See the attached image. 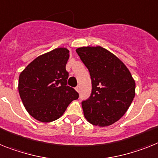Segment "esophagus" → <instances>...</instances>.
I'll list each match as a JSON object with an SVG mask.
<instances>
[{"label":"esophagus","mask_w":158,"mask_h":158,"mask_svg":"<svg viewBox=\"0 0 158 158\" xmlns=\"http://www.w3.org/2000/svg\"><path fill=\"white\" fill-rule=\"evenodd\" d=\"M75 90H76L78 92H79V91H80V87H79V86H77V87H75Z\"/></svg>","instance_id":"34e87169"}]
</instances>
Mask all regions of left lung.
Segmentation results:
<instances>
[{"instance_id":"left-lung-1","label":"left lung","mask_w":158,"mask_h":158,"mask_svg":"<svg viewBox=\"0 0 158 158\" xmlns=\"http://www.w3.org/2000/svg\"><path fill=\"white\" fill-rule=\"evenodd\" d=\"M76 52L88 69L92 84L90 97L82 102L84 116L94 125H111L132 104L135 80L124 63L102 46H83Z\"/></svg>"}]
</instances>
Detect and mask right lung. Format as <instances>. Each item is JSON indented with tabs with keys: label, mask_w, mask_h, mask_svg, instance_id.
Returning a JSON list of instances; mask_svg holds the SVG:
<instances>
[{
	"label": "right lung",
	"mask_w": 158,
	"mask_h": 158,
	"mask_svg": "<svg viewBox=\"0 0 158 158\" xmlns=\"http://www.w3.org/2000/svg\"><path fill=\"white\" fill-rule=\"evenodd\" d=\"M67 48H56L32 61L21 72L18 91L26 111L41 122H51L63 116L79 93L67 86Z\"/></svg>",
	"instance_id": "1"
}]
</instances>
